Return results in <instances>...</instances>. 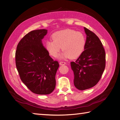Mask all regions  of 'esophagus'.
<instances>
[{"instance_id": "34e87169", "label": "esophagus", "mask_w": 120, "mask_h": 120, "mask_svg": "<svg viewBox=\"0 0 120 120\" xmlns=\"http://www.w3.org/2000/svg\"><path fill=\"white\" fill-rule=\"evenodd\" d=\"M60 65H61V66H63V65H65L66 64V63L65 62H62V61H61V62H60Z\"/></svg>"}]
</instances>
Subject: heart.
Returning <instances> with one entry per match:
<instances>
[{
    "instance_id": "b5f03b06",
    "label": "heart",
    "mask_w": 120,
    "mask_h": 120,
    "mask_svg": "<svg viewBox=\"0 0 120 120\" xmlns=\"http://www.w3.org/2000/svg\"><path fill=\"white\" fill-rule=\"evenodd\" d=\"M52 39L53 41H47L45 47L53 57L58 56L61 47L63 52L60 56L61 58H76L82 53L86 45L83 34L72 29L56 32L52 34Z\"/></svg>"
}]
</instances>
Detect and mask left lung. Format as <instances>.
Wrapping results in <instances>:
<instances>
[{
  "label": "left lung",
  "mask_w": 120,
  "mask_h": 120,
  "mask_svg": "<svg viewBox=\"0 0 120 120\" xmlns=\"http://www.w3.org/2000/svg\"><path fill=\"white\" fill-rule=\"evenodd\" d=\"M84 29L86 34L84 50L75 61L71 62L74 84L80 90L95 86L105 67V52L101 41L94 32Z\"/></svg>",
  "instance_id": "8db88e82"
}]
</instances>
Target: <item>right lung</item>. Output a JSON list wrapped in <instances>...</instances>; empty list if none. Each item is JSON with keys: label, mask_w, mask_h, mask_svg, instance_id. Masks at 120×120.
Returning <instances> with one entry per match:
<instances>
[{"label": "right lung", "mask_w": 120, "mask_h": 120, "mask_svg": "<svg viewBox=\"0 0 120 120\" xmlns=\"http://www.w3.org/2000/svg\"><path fill=\"white\" fill-rule=\"evenodd\" d=\"M46 29L33 30L23 37L17 47L16 65L21 81L35 94H49L56 86L59 67L43 45Z\"/></svg>", "instance_id": "obj_1"}]
</instances>
